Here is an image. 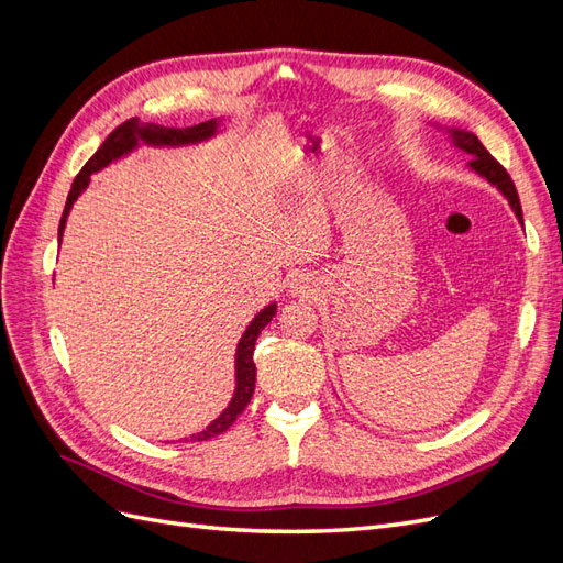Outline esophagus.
<instances>
[{
	"label": "esophagus",
	"instance_id": "esophagus-1",
	"mask_svg": "<svg viewBox=\"0 0 563 563\" xmlns=\"http://www.w3.org/2000/svg\"><path fill=\"white\" fill-rule=\"evenodd\" d=\"M288 294L294 298H312L317 294V282L312 275H294L288 282Z\"/></svg>",
	"mask_w": 563,
	"mask_h": 563
}]
</instances>
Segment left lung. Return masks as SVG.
Wrapping results in <instances>:
<instances>
[{
  "instance_id": "8db88e82",
  "label": "left lung",
  "mask_w": 563,
  "mask_h": 563,
  "mask_svg": "<svg viewBox=\"0 0 563 563\" xmlns=\"http://www.w3.org/2000/svg\"><path fill=\"white\" fill-rule=\"evenodd\" d=\"M434 129L444 131L449 135V143L453 150L457 152H465L472 159L467 162V168L472 174H476L479 178H484L488 185L496 187V190L507 199L509 209L515 211L519 225H523V216H521V203H519V195H517V187L512 183V178L507 176L505 168L490 157V152L482 145V141L476 139V135L467 129H460V126H444V124H432Z\"/></svg>"
}]
</instances>
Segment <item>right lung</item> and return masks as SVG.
Returning <instances> with one entry per match:
<instances>
[{"mask_svg":"<svg viewBox=\"0 0 563 563\" xmlns=\"http://www.w3.org/2000/svg\"><path fill=\"white\" fill-rule=\"evenodd\" d=\"M220 131V119H209V122H201L195 126L187 129H172V126H159V124H143L139 117L129 119L122 126H117L106 143L96 150V155L84 164V168L79 172V176L73 183V190L67 195L65 201V211L60 218L58 225V242L63 240L65 232V223L67 216H70L75 201L79 199V195L87 190L91 183V174H98L100 168L110 166L117 159L129 157L133 150H139V145H150V147H185V145H199L211 141L213 135H218ZM277 314V302H269L265 308L251 319V323L246 327V331L242 333L240 343H236V352H234V391L232 399L225 406V411L220 413L216 420H211L207 428L197 434H190L192 441H207L211 437L223 434L230 424L236 420L246 404L253 397V387H255V364H253V350H255V340H258L261 331L272 321V317ZM187 441V439H185Z\"/></svg>","mask_w":563,"mask_h":563,"instance_id":"right-lung-1","label":"right lung"}]
</instances>
